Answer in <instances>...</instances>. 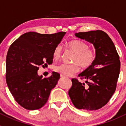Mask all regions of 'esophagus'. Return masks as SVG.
I'll return each instance as SVG.
<instances>
[{"instance_id":"1","label":"esophagus","mask_w":126,"mask_h":126,"mask_svg":"<svg viewBox=\"0 0 126 126\" xmlns=\"http://www.w3.org/2000/svg\"><path fill=\"white\" fill-rule=\"evenodd\" d=\"M60 77H61V78H64V77H65L64 75H61Z\"/></svg>"}]
</instances>
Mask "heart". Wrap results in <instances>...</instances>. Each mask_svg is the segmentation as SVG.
Masks as SVG:
<instances>
[{
  "instance_id": "obj_1",
  "label": "heart",
  "mask_w": 126,
  "mask_h": 126,
  "mask_svg": "<svg viewBox=\"0 0 126 126\" xmlns=\"http://www.w3.org/2000/svg\"><path fill=\"white\" fill-rule=\"evenodd\" d=\"M68 46L75 53L72 60L74 63L56 64L54 66V70L56 72L64 76H71L79 71V64L83 68H87L93 64L95 58V53L94 49L89 48L88 45L85 42L79 40L71 41L68 43ZM62 54V46L58 45L53 51L54 60H57L60 58Z\"/></svg>"
}]
</instances>
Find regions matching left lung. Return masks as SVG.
I'll return each mask as SVG.
<instances>
[{
  "label": "left lung",
  "mask_w": 126,
  "mask_h": 126,
  "mask_svg": "<svg viewBox=\"0 0 126 126\" xmlns=\"http://www.w3.org/2000/svg\"><path fill=\"white\" fill-rule=\"evenodd\" d=\"M77 38L92 44L95 58L90 67L79 75L85 79L81 83L73 79L68 92L76 108L94 110L107 104L116 89L120 72L119 56L109 36L100 30L75 34Z\"/></svg>",
  "instance_id": "obj_1"
}]
</instances>
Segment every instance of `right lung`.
I'll list each match as a JSON object with an SVG mask.
<instances>
[{
    "mask_svg": "<svg viewBox=\"0 0 126 126\" xmlns=\"http://www.w3.org/2000/svg\"><path fill=\"white\" fill-rule=\"evenodd\" d=\"M65 34L28 32L10 46L6 57V82L16 101L24 108L39 109L47 102L60 75L53 71L50 77L43 79L38 74V66L52 64L54 49Z\"/></svg>",
    "mask_w": 126,
    "mask_h": 126,
    "instance_id": "right-lung-1",
    "label": "right lung"
}]
</instances>
